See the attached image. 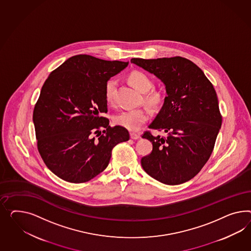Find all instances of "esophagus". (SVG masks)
Listing matches in <instances>:
<instances>
[{
    "instance_id": "esophagus-1",
    "label": "esophagus",
    "mask_w": 251,
    "mask_h": 251,
    "mask_svg": "<svg viewBox=\"0 0 251 251\" xmlns=\"http://www.w3.org/2000/svg\"><path fill=\"white\" fill-rule=\"evenodd\" d=\"M140 138H141L140 134L135 133V132H130V139H132V140H139Z\"/></svg>"
}]
</instances>
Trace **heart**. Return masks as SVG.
Wrapping results in <instances>:
<instances>
[{
	"label": "heart",
	"instance_id": "obj_1",
	"mask_svg": "<svg viewBox=\"0 0 251 251\" xmlns=\"http://www.w3.org/2000/svg\"><path fill=\"white\" fill-rule=\"evenodd\" d=\"M129 81L142 92L148 91L152 86V82L149 76L141 71H133L129 75ZM116 81L111 79L107 83L105 88V98L108 105H113L115 103ZM146 100L151 104H156L160 101V93L152 91L148 93L145 97ZM149 109L146 108L126 109L118 112L114 116V122L117 125L122 126L125 129L136 131L143 127V124L149 120Z\"/></svg>",
	"mask_w": 251,
	"mask_h": 251
}]
</instances>
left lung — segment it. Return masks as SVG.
Here are the masks:
<instances>
[{"label": "left lung", "mask_w": 251, "mask_h": 251, "mask_svg": "<svg viewBox=\"0 0 251 251\" xmlns=\"http://www.w3.org/2000/svg\"><path fill=\"white\" fill-rule=\"evenodd\" d=\"M130 62L158 77L167 94L149 125L166 137L143 133L152 143L151 152L142 158L143 170L165 184L185 183L208 161L221 128L216 90L201 68L181 56Z\"/></svg>", "instance_id": "1"}]
</instances>
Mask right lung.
<instances>
[{
    "mask_svg": "<svg viewBox=\"0 0 251 251\" xmlns=\"http://www.w3.org/2000/svg\"><path fill=\"white\" fill-rule=\"evenodd\" d=\"M128 65L77 54L44 83L33 122L38 151L56 176L69 183L88 182L107 168L113 147L129 141L127 129L111 128L100 116L108 112L107 82Z\"/></svg>",
    "mask_w": 251,
    "mask_h": 251,
    "instance_id": "obj_1",
    "label": "right lung"
}]
</instances>
